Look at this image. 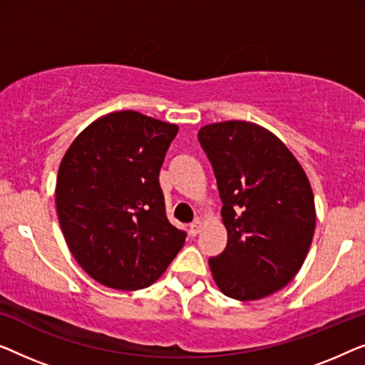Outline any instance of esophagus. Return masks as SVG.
<instances>
[{
	"label": "esophagus",
	"instance_id": "1",
	"mask_svg": "<svg viewBox=\"0 0 365 365\" xmlns=\"http://www.w3.org/2000/svg\"><path fill=\"white\" fill-rule=\"evenodd\" d=\"M200 230H202V223H200L198 220H195V222L188 227V233L190 236H197L200 233Z\"/></svg>",
	"mask_w": 365,
	"mask_h": 365
}]
</instances>
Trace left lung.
Wrapping results in <instances>:
<instances>
[{
    "label": "left lung",
    "instance_id": "8db88e82",
    "mask_svg": "<svg viewBox=\"0 0 365 365\" xmlns=\"http://www.w3.org/2000/svg\"><path fill=\"white\" fill-rule=\"evenodd\" d=\"M198 140L222 198L228 241L208 259L223 294L255 301L273 294L304 263L316 227L314 195L278 137L243 120L205 125Z\"/></svg>",
    "mask_w": 365,
    "mask_h": 365
}]
</instances>
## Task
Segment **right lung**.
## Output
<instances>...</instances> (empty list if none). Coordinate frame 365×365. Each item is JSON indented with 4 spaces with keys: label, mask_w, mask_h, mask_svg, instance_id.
I'll return each mask as SVG.
<instances>
[{
    "label": "right lung",
    "mask_w": 365,
    "mask_h": 365,
    "mask_svg": "<svg viewBox=\"0 0 365 365\" xmlns=\"http://www.w3.org/2000/svg\"><path fill=\"white\" fill-rule=\"evenodd\" d=\"M178 127L133 110L92 122L71 143L56 183L71 253L97 283L150 286L187 238L165 217L158 172Z\"/></svg>",
    "instance_id": "obj_1"
}]
</instances>
